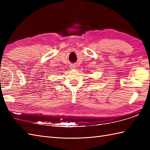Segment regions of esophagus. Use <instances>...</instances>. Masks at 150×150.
I'll return each mask as SVG.
<instances>
[{
	"label": "esophagus",
	"instance_id": "obj_1",
	"mask_svg": "<svg viewBox=\"0 0 150 150\" xmlns=\"http://www.w3.org/2000/svg\"><path fill=\"white\" fill-rule=\"evenodd\" d=\"M71 69H76V65H74V64H71Z\"/></svg>",
	"mask_w": 150,
	"mask_h": 150
}]
</instances>
